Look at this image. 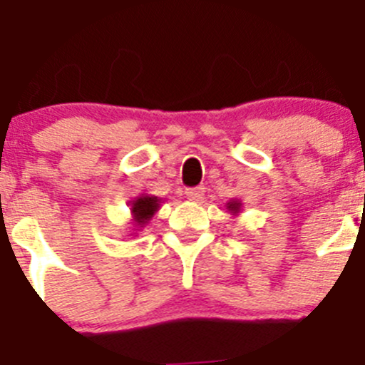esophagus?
Returning a JSON list of instances; mask_svg holds the SVG:
<instances>
[{"instance_id": "34e87169", "label": "esophagus", "mask_w": 365, "mask_h": 365, "mask_svg": "<svg viewBox=\"0 0 365 365\" xmlns=\"http://www.w3.org/2000/svg\"><path fill=\"white\" fill-rule=\"evenodd\" d=\"M203 192H205L203 185L189 187V189H185V196L189 197V200H192V201H200L201 196H203Z\"/></svg>"}]
</instances>
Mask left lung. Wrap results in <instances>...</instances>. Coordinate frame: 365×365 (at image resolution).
I'll list each match as a JSON object with an SVG mask.
<instances>
[{
	"mask_svg": "<svg viewBox=\"0 0 365 365\" xmlns=\"http://www.w3.org/2000/svg\"><path fill=\"white\" fill-rule=\"evenodd\" d=\"M239 207H240V203H228V208H230V210H233V212L239 210Z\"/></svg>",
	"mask_w": 365,
	"mask_h": 365,
	"instance_id": "1",
	"label": "left lung"
}]
</instances>
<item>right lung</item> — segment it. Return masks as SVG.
Instances as JSON below:
<instances>
[{
  "label": "right lung",
  "instance_id": "right-lung-1",
  "mask_svg": "<svg viewBox=\"0 0 365 365\" xmlns=\"http://www.w3.org/2000/svg\"><path fill=\"white\" fill-rule=\"evenodd\" d=\"M157 208H158L157 197H153V196L139 197V200H137L132 207V212H133V215H135L137 225H146V222L150 221L151 215L157 212Z\"/></svg>",
  "mask_w": 365,
  "mask_h": 365
}]
</instances>
